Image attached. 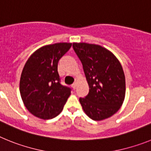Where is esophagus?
Wrapping results in <instances>:
<instances>
[{"mask_svg":"<svg viewBox=\"0 0 151 151\" xmlns=\"http://www.w3.org/2000/svg\"><path fill=\"white\" fill-rule=\"evenodd\" d=\"M72 88H73V90H75L76 89V86H77V83H74L72 84Z\"/></svg>","mask_w":151,"mask_h":151,"instance_id":"esophagus-1","label":"esophagus"}]
</instances>
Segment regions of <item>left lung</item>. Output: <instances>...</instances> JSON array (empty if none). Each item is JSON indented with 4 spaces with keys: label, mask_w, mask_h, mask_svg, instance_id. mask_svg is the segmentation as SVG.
<instances>
[{
    "label": "left lung",
    "mask_w": 151,
    "mask_h": 151,
    "mask_svg": "<svg viewBox=\"0 0 151 151\" xmlns=\"http://www.w3.org/2000/svg\"><path fill=\"white\" fill-rule=\"evenodd\" d=\"M89 85L88 94L80 98L85 113L95 121L112 116L120 109L125 95L122 67L111 52L98 45L73 43Z\"/></svg>",
    "instance_id": "obj_1"
}]
</instances>
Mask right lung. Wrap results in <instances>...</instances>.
<instances>
[{
    "instance_id": "1",
    "label": "right lung",
    "mask_w": 151,
    "mask_h": 151,
    "mask_svg": "<svg viewBox=\"0 0 151 151\" xmlns=\"http://www.w3.org/2000/svg\"><path fill=\"white\" fill-rule=\"evenodd\" d=\"M71 43H56L39 48L23 69L19 91L30 113L42 119L56 117L70 95L71 89L61 83L58 63Z\"/></svg>"
}]
</instances>
